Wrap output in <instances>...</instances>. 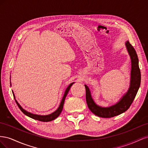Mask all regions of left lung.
<instances>
[{
    "mask_svg": "<svg viewBox=\"0 0 148 148\" xmlns=\"http://www.w3.org/2000/svg\"><path fill=\"white\" fill-rule=\"evenodd\" d=\"M128 54L130 57L132 67L130 82L128 91L115 104L109 107H102L97 105L92 99L89 87L84 84L86 88V99L88 106L92 112L98 117L110 118L120 115L127 111L131 106L140 86L141 72L139 68V61L135 49L128 41L125 42Z\"/></svg>",
    "mask_w": 148,
    "mask_h": 148,
    "instance_id": "8db88e82",
    "label": "left lung"
}]
</instances>
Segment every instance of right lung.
<instances>
[{
    "label": "right lung",
    "instance_id": "1",
    "mask_svg": "<svg viewBox=\"0 0 148 148\" xmlns=\"http://www.w3.org/2000/svg\"><path fill=\"white\" fill-rule=\"evenodd\" d=\"M75 82H73L70 83L69 86L66 88V90L65 91V93H64V95L63 96V97H62V99L61 101V102L59 106V107H58L57 109L53 112H52V114H49V115H38V114H32L29 112H28L26 111V110H25L23 107H22L18 102V101L16 100L15 99V96L14 95V92H13V91H12V93H13V97H14V99L15 100V102L16 103V104L18 105V106L19 108L20 109V110H21L22 112H23L24 114H25L26 115H27L28 117L31 118V119H33L34 120H39V121H41V122H51V121L53 120L56 119V118H57L58 117H59V115L60 114V113L62 112V109H63V107H64V102H65V97L67 95V94H68L70 89L71 88V86H72L73 84H74ZM10 86H12L11 84V82H10Z\"/></svg>",
    "mask_w": 148,
    "mask_h": 148
}]
</instances>
